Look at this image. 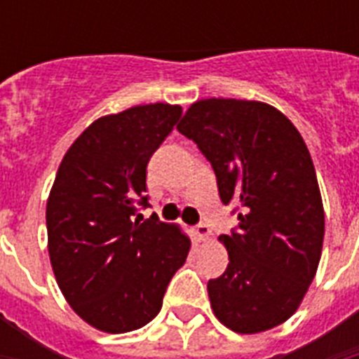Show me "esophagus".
Returning a JSON list of instances; mask_svg holds the SVG:
<instances>
[{
	"label": "esophagus",
	"mask_w": 359,
	"mask_h": 359,
	"mask_svg": "<svg viewBox=\"0 0 359 359\" xmlns=\"http://www.w3.org/2000/svg\"><path fill=\"white\" fill-rule=\"evenodd\" d=\"M194 233H196V238L197 240H208V238H210V236H212V233H210V229H208L207 224L196 225V229H194Z\"/></svg>",
	"instance_id": "obj_1"
}]
</instances>
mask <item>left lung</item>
<instances>
[{
  "instance_id": "obj_1",
  "label": "left lung",
  "mask_w": 359,
  "mask_h": 359,
  "mask_svg": "<svg viewBox=\"0 0 359 359\" xmlns=\"http://www.w3.org/2000/svg\"><path fill=\"white\" fill-rule=\"evenodd\" d=\"M212 165L238 225L222 235L229 264L208 281L214 315L257 334L298 309L317 273L324 208L306 141L281 111L255 100L207 98L177 126Z\"/></svg>"
}]
</instances>
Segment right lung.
Instances as JSON below:
<instances>
[{
  "instance_id": "right-lung-1",
  "label": "right lung",
  "mask_w": 359,
  "mask_h": 359,
  "mask_svg": "<svg viewBox=\"0 0 359 359\" xmlns=\"http://www.w3.org/2000/svg\"><path fill=\"white\" fill-rule=\"evenodd\" d=\"M182 115L147 104L86 128L59 165L46 205L48 253L57 285L86 323L108 334L151 323L190 238L149 207L147 163Z\"/></svg>"
}]
</instances>
